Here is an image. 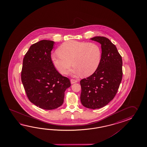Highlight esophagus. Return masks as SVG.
<instances>
[{
  "label": "esophagus",
  "mask_w": 147,
  "mask_h": 147,
  "mask_svg": "<svg viewBox=\"0 0 147 147\" xmlns=\"http://www.w3.org/2000/svg\"><path fill=\"white\" fill-rule=\"evenodd\" d=\"M70 81H71V84H75V83L77 82V80H75V79H71Z\"/></svg>",
  "instance_id": "1"
}]
</instances>
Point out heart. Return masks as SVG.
<instances>
[{"label":"heart","instance_id":"b5f03b06","mask_svg":"<svg viewBox=\"0 0 147 147\" xmlns=\"http://www.w3.org/2000/svg\"><path fill=\"white\" fill-rule=\"evenodd\" d=\"M53 65L61 74H65L72 63L70 72L83 77L93 74L100 65L101 50L96 44L76 40L67 41L51 55Z\"/></svg>","mask_w":147,"mask_h":147}]
</instances>
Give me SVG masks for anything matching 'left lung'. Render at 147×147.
<instances>
[{
    "label": "left lung",
    "mask_w": 147,
    "mask_h": 147,
    "mask_svg": "<svg viewBox=\"0 0 147 147\" xmlns=\"http://www.w3.org/2000/svg\"><path fill=\"white\" fill-rule=\"evenodd\" d=\"M90 39L101 45V59L97 70L80 81V100L84 106L95 109L106 106L115 97L122 80V60L109 39L97 36Z\"/></svg>",
    "instance_id": "obj_1"
}]
</instances>
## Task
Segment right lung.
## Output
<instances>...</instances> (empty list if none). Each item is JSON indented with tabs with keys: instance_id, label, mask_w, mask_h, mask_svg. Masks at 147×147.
<instances>
[{
	"instance_id": "right-lung-1",
	"label": "right lung",
	"mask_w": 147,
	"mask_h": 147,
	"mask_svg": "<svg viewBox=\"0 0 147 147\" xmlns=\"http://www.w3.org/2000/svg\"><path fill=\"white\" fill-rule=\"evenodd\" d=\"M55 42L42 40L32 45L23 59L21 79L29 101L40 108L56 109L63 105L70 81L57 70L51 58Z\"/></svg>"
}]
</instances>
